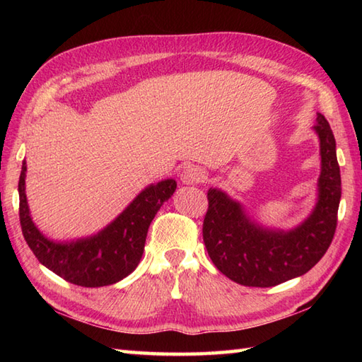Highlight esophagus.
<instances>
[{
	"label": "esophagus",
	"instance_id": "1",
	"mask_svg": "<svg viewBox=\"0 0 362 362\" xmlns=\"http://www.w3.org/2000/svg\"><path fill=\"white\" fill-rule=\"evenodd\" d=\"M180 180L185 185H197V183H204L206 180V171L201 166L188 165L182 169Z\"/></svg>",
	"mask_w": 362,
	"mask_h": 362
}]
</instances>
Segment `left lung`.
I'll return each instance as SVG.
<instances>
[{
    "instance_id": "left-lung-1",
    "label": "left lung",
    "mask_w": 362,
    "mask_h": 362,
    "mask_svg": "<svg viewBox=\"0 0 362 362\" xmlns=\"http://www.w3.org/2000/svg\"><path fill=\"white\" fill-rule=\"evenodd\" d=\"M314 130L322 158L319 201L311 216L291 232L259 227L226 193L214 188L206 193L204 243L213 264L230 280L244 286H276L308 272L328 250L337 226L341 171L334 135L324 115H317Z\"/></svg>"
}]
</instances>
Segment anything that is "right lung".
Listing matches in <instances>:
<instances>
[{
    "label": "right lung",
    "mask_w": 362,
    "mask_h": 362,
    "mask_svg": "<svg viewBox=\"0 0 362 362\" xmlns=\"http://www.w3.org/2000/svg\"><path fill=\"white\" fill-rule=\"evenodd\" d=\"M25 177L26 163H23L18 182L20 224L29 249L45 267L83 288L109 286L135 271L152 219L177 188L175 180H161L141 191L103 232L86 240L54 243L38 232L29 216Z\"/></svg>",
    "instance_id": "right-lung-1"
}]
</instances>
